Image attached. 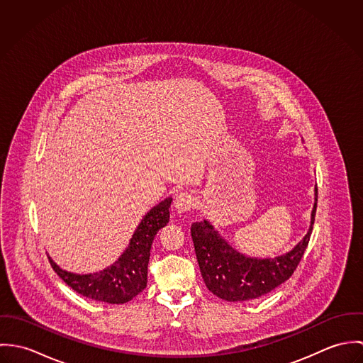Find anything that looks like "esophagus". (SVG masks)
<instances>
[{"label":"esophagus","instance_id":"esophagus-1","mask_svg":"<svg viewBox=\"0 0 363 363\" xmlns=\"http://www.w3.org/2000/svg\"><path fill=\"white\" fill-rule=\"evenodd\" d=\"M194 207V197L191 193H180L174 199V209L177 213H186Z\"/></svg>","mask_w":363,"mask_h":363}]
</instances>
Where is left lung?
I'll list each match as a JSON object with an SVG mask.
<instances>
[{
  "mask_svg": "<svg viewBox=\"0 0 363 363\" xmlns=\"http://www.w3.org/2000/svg\"><path fill=\"white\" fill-rule=\"evenodd\" d=\"M317 208V186L308 233L292 250L277 257H252L235 249L207 220L191 225V238L208 289L228 302L259 299L284 284L296 269L308 243Z\"/></svg>",
  "mask_w": 363,
  "mask_h": 363,
  "instance_id": "1",
  "label": "left lung"
}]
</instances>
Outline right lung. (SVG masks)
Instances as JSON below:
<instances>
[{"instance_id": "obj_1", "label": "right lung", "mask_w": 363, "mask_h": 363, "mask_svg": "<svg viewBox=\"0 0 363 363\" xmlns=\"http://www.w3.org/2000/svg\"><path fill=\"white\" fill-rule=\"evenodd\" d=\"M172 201V197H167L144 215L125 250L108 267L95 272L77 274L62 269L48 255L52 269L68 286L82 296L111 305L130 302L147 288L152 242L156 233L169 222Z\"/></svg>"}]
</instances>
